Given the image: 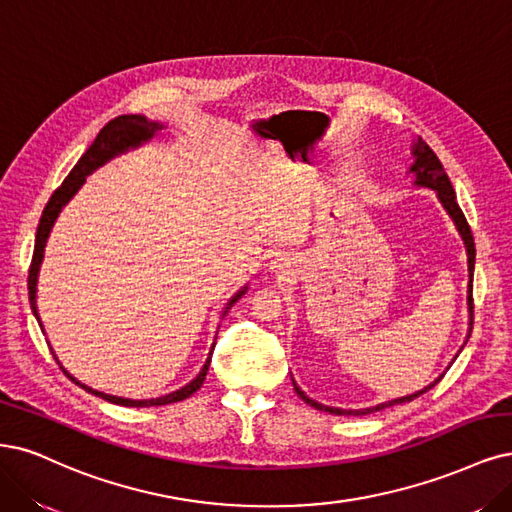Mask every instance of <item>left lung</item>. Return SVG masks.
<instances>
[{
	"instance_id": "obj_1",
	"label": "left lung",
	"mask_w": 512,
	"mask_h": 512,
	"mask_svg": "<svg viewBox=\"0 0 512 512\" xmlns=\"http://www.w3.org/2000/svg\"><path fill=\"white\" fill-rule=\"evenodd\" d=\"M413 154H415V165L411 167V171H415L417 180L415 184L417 186H426V188H432L438 192V199L440 203H443V207L449 211V216L453 218L457 231H460L464 243H466V252H468V271H470V286H468V305H470V326H472V317H474V301H472V273H474V237H472V231H470V224L464 216V211L460 209V205H457V199H455V190L447 178L445 173V167L443 163L438 161V156L434 154V150L424 142V139L417 137L415 142V148H413ZM472 330V328H470ZM443 379V377H440ZM436 379L432 385H428L426 390H421L417 394H411V396H404V398H396V400H390L385 404H377V407H370V409H362V411H343V409H334V407H326V404H320L311 400L301 387H298L294 383V390L296 394L301 396L307 404H311V407H315L317 411H326V413H334V415H368V413H375V411H381L385 407H394V404H402V402H411L413 398H419L421 394H426L428 390H432V387L440 381Z\"/></svg>"
}]
</instances>
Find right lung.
I'll list each match as a JSON object with an SVG mask.
<instances>
[{
	"label": "right lung",
	"instance_id": "obj_1",
	"mask_svg": "<svg viewBox=\"0 0 512 512\" xmlns=\"http://www.w3.org/2000/svg\"><path fill=\"white\" fill-rule=\"evenodd\" d=\"M158 129H163L158 122H150L146 120L144 116H116L114 120H110L108 125H105L97 139L93 142V146L88 148L84 152V156L80 158V161L76 163V167L69 171L67 178L63 180V184L52 192L50 201L46 203L44 207V214H42V220H40V226H38V233H35V248H33V258H31V264H29V277H27V290H29V303H31V309H33V315L38 317L40 322V315H38V307H35V284H38V271H40V262H42V256H44V245H46V239L50 235V228L52 224H55L57 216L61 207L74 197V192L82 186L84 178L88 173H91L93 169H97L99 165H103L108 158L116 156L118 152L127 150L131 146H137L146 142V139H150ZM245 290H241L231 303L233 305L237 298L243 294ZM228 309V307H226ZM57 360V358H55ZM209 362H211V354L203 366L201 373L197 375V379H192L188 385H184L182 390L173 392V394H167V396H161V398H152V400H129V398H118V396H110V394H103V392H97V390H91V387L82 385L80 381H76L72 375L67 373V370L63 368V373L72 379L74 383H78L80 387H84L86 392H91L103 400L108 402H114V404H122V407H163V404H171V402H180L188 396L195 394L199 387L203 385L205 381V375L209 370Z\"/></svg>",
	"mask_w": 512,
	"mask_h": 512
}]
</instances>
